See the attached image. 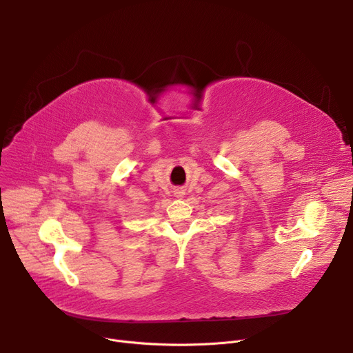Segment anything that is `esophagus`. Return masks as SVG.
Segmentation results:
<instances>
[{
  "label": "esophagus",
  "mask_w": 353,
  "mask_h": 353,
  "mask_svg": "<svg viewBox=\"0 0 353 353\" xmlns=\"http://www.w3.org/2000/svg\"><path fill=\"white\" fill-rule=\"evenodd\" d=\"M177 194H179V196H181V194H183V192H179V193H177Z\"/></svg>",
  "instance_id": "1"
}]
</instances>
